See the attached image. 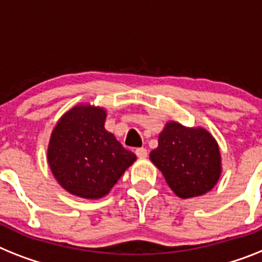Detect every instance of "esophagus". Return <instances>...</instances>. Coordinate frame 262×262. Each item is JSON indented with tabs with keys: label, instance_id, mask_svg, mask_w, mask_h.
<instances>
[{
	"label": "esophagus",
	"instance_id": "34e87169",
	"mask_svg": "<svg viewBox=\"0 0 262 262\" xmlns=\"http://www.w3.org/2000/svg\"><path fill=\"white\" fill-rule=\"evenodd\" d=\"M135 154L136 157L140 158V159H144V158L147 157V150L146 148H143V147H142V148H136Z\"/></svg>",
	"mask_w": 262,
	"mask_h": 262
}]
</instances>
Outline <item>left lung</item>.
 I'll return each instance as SVG.
<instances>
[{
	"label": "left lung",
	"mask_w": 262,
	"mask_h": 262,
	"mask_svg": "<svg viewBox=\"0 0 262 262\" xmlns=\"http://www.w3.org/2000/svg\"><path fill=\"white\" fill-rule=\"evenodd\" d=\"M151 162L179 198H193L210 191L222 172L217 140L202 127H186L170 120L158 136Z\"/></svg>",
	"instance_id": "1"
}]
</instances>
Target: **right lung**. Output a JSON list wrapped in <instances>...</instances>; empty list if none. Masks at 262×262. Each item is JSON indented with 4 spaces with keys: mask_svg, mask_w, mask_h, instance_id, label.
Segmentation results:
<instances>
[{
    "mask_svg": "<svg viewBox=\"0 0 262 262\" xmlns=\"http://www.w3.org/2000/svg\"><path fill=\"white\" fill-rule=\"evenodd\" d=\"M107 111L77 104L58 119L48 144V165L62 189L85 200L107 195L136 161L104 128Z\"/></svg>",
    "mask_w": 262,
    "mask_h": 262,
    "instance_id": "obj_1",
    "label": "right lung"
}]
</instances>
